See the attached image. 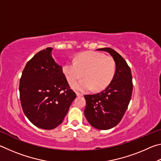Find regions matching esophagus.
<instances>
[{"instance_id":"1","label":"esophagus","mask_w":161,"mask_h":161,"mask_svg":"<svg viewBox=\"0 0 161 161\" xmlns=\"http://www.w3.org/2000/svg\"><path fill=\"white\" fill-rule=\"evenodd\" d=\"M76 94H77V97H80V96H82V94L80 93V92H76Z\"/></svg>"}]
</instances>
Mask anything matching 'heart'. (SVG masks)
Wrapping results in <instances>:
<instances>
[{
    "label": "heart",
    "mask_w": 161,
    "mask_h": 161,
    "mask_svg": "<svg viewBox=\"0 0 161 161\" xmlns=\"http://www.w3.org/2000/svg\"><path fill=\"white\" fill-rule=\"evenodd\" d=\"M62 72L68 82L72 84L82 76L85 78L72 84L75 90L80 92L105 89L115 76L116 63L111 57L94 51L83 52L77 54L74 62L69 61L62 67Z\"/></svg>",
    "instance_id": "heart-1"
}]
</instances>
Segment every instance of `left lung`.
Listing matches in <instances>:
<instances>
[{"mask_svg": "<svg viewBox=\"0 0 161 161\" xmlns=\"http://www.w3.org/2000/svg\"><path fill=\"white\" fill-rule=\"evenodd\" d=\"M97 50L111 54L116 63V73L104 90L95 94L84 95V116L95 129L107 130L116 126L126 112L132 94V75L129 66L117 52L109 47Z\"/></svg>", "mask_w": 161, "mask_h": 161, "instance_id": "left-lung-1", "label": "left lung"}]
</instances>
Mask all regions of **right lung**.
I'll use <instances>...</instances> for the list:
<instances>
[{
  "mask_svg": "<svg viewBox=\"0 0 161 161\" xmlns=\"http://www.w3.org/2000/svg\"><path fill=\"white\" fill-rule=\"evenodd\" d=\"M52 50L47 47L28 62L19 86L24 114L32 124L45 130L53 129L62 123L76 98L62 66L52 57Z\"/></svg>",
  "mask_w": 161,
  "mask_h": 161,
  "instance_id": "right-lung-1",
  "label": "right lung"
}]
</instances>
